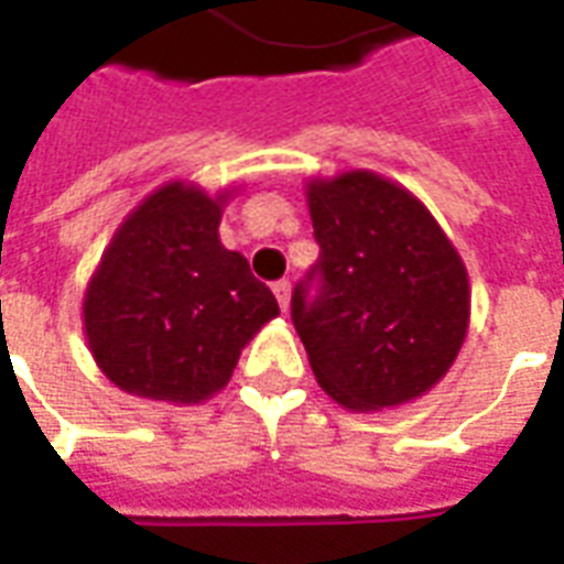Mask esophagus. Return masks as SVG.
<instances>
[{
  "label": "esophagus",
  "instance_id": "obj_1",
  "mask_svg": "<svg viewBox=\"0 0 564 564\" xmlns=\"http://www.w3.org/2000/svg\"><path fill=\"white\" fill-rule=\"evenodd\" d=\"M271 290H274V295H278V302H281V311H286V307H290V293H293V283H290V281H278V283H274V286H271Z\"/></svg>",
  "mask_w": 564,
  "mask_h": 564
}]
</instances>
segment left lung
<instances>
[{"mask_svg":"<svg viewBox=\"0 0 564 564\" xmlns=\"http://www.w3.org/2000/svg\"><path fill=\"white\" fill-rule=\"evenodd\" d=\"M307 208L319 259L293 290V326L319 387L350 411L432 390L471 314L456 247L420 198L362 169L311 181Z\"/></svg>","mask_w":564,"mask_h":564,"instance_id":"8db88e82","label":"left lung"}]
</instances>
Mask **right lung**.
I'll use <instances>...</instances> for the list:
<instances>
[{
  "instance_id": "right-lung-1",
  "label": "right lung",
  "mask_w": 564,
  "mask_h": 564,
  "mask_svg": "<svg viewBox=\"0 0 564 564\" xmlns=\"http://www.w3.org/2000/svg\"><path fill=\"white\" fill-rule=\"evenodd\" d=\"M160 186L120 223L84 295L102 375L129 395L196 404L232 378L245 344L281 314L247 259L220 245L223 202Z\"/></svg>"
}]
</instances>
